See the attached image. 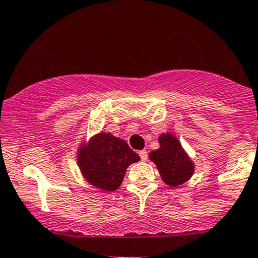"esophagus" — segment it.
<instances>
[{"label":"esophagus","mask_w":258,"mask_h":258,"mask_svg":"<svg viewBox=\"0 0 258 258\" xmlns=\"http://www.w3.org/2000/svg\"><path fill=\"white\" fill-rule=\"evenodd\" d=\"M139 156H140V158H141L142 160H147V157H148L147 151H145V150L140 151V152H139Z\"/></svg>","instance_id":"1"}]
</instances>
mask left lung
<instances>
[{
  "label": "left lung",
  "instance_id": "8db88e82",
  "mask_svg": "<svg viewBox=\"0 0 258 258\" xmlns=\"http://www.w3.org/2000/svg\"><path fill=\"white\" fill-rule=\"evenodd\" d=\"M160 147L150 153V159L156 163L163 181L171 187L186 182L193 174V163L190 162L181 144L171 134L159 138Z\"/></svg>",
  "mask_w": 258,
  "mask_h": 258
}]
</instances>
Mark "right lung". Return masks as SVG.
<instances>
[{"mask_svg": "<svg viewBox=\"0 0 258 258\" xmlns=\"http://www.w3.org/2000/svg\"><path fill=\"white\" fill-rule=\"evenodd\" d=\"M140 157L125 141L101 133L80 150L78 165L89 183L104 190H114L122 183L126 168Z\"/></svg>", "mask_w": 258, "mask_h": 258, "instance_id": "add662e5", "label": "right lung"}]
</instances>
